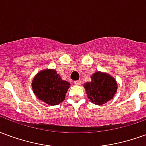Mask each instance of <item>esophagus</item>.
Segmentation results:
<instances>
[{
	"instance_id": "34e87169",
	"label": "esophagus",
	"mask_w": 146,
	"mask_h": 146,
	"mask_svg": "<svg viewBox=\"0 0 146 146\" xmlns=\"http://www.w3.org/2000/svg\"><path fill=\"white\" fill-rule=\"evenodd\" d=\"M73 84H74L75 85H80V84H81V80H76V81H74Z\"/></svg>"
}]
</instances>
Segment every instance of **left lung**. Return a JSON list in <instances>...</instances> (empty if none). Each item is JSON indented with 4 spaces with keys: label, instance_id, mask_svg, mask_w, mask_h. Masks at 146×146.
<instances>
[{
    "label": "left lung",
    "instance_id": "1",
    "mask_svg": "<svg viewBox=\"0 0 146 146\" xmlns=\"http://www.w3.org/2000/svg\"><path fill=\"white\" fill-rule=\"evenodd\" d=\"M92 80L84 84L88 98L95 105H103L113 98L117 92V83L109 73L97 71L91 76Z\"/></svg>",
    "mask_w": 146,
    "mask_h": 146
}]
</instances>
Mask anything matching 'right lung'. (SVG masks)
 Here are the masks:
<instances>
[{
	"label": "right lung",
	"mask_w": 146,
	"mask_h": 146,
	"mask_svg": "<svg viewBox=\"0 0 146 146\" xmlns=\"http://www.w3.org/2000/svg\"><path fill=\"white\" fill-rule=\"evenodd\" d=\"M70 84L62 80L56 70H40L33 77L32 88L39 100L49 106H56L65 100Z\"/></svg>",
	"instance_id": "obj_1"
}]
</instances>
